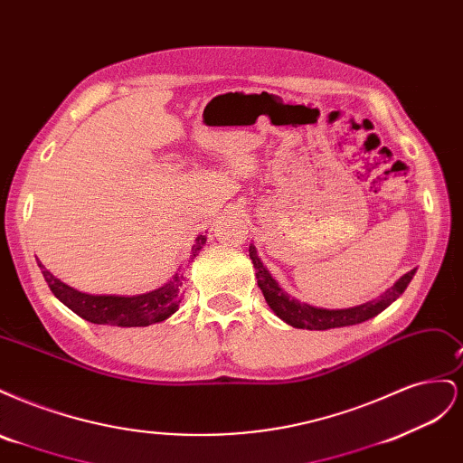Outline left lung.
<instances>
[{
	"label": "left lung",
	"instance_id": "1",
	"mask_svg": "<svg viewBox=\"0 0 463 463\" xmlns=\"http://www.w3.org/2000/svg\"><path fill=\"white\" fill-rule=\"evenodd\" d=\"M249 257L253 260V266L257 270V282L259 288L262 289V296L269 303L270 309L278 318H282L288 322L293 328H305V330H330V328H344V326H354L361 325L378 313H383L388 305L394 303L402 293L408 288L411 282V278L415 276V269L410 270L408 274H403L398 282L388 288L381 296L361 303L355 307H347V309H322V307H313L309 303H303L296 298H291L289 293H286L269 269L262 264V260L257 255V247L250 243L249 245Z\"/></svg>",
	"mask_w": 463,
	"mask_h": 463
}]
</instances>
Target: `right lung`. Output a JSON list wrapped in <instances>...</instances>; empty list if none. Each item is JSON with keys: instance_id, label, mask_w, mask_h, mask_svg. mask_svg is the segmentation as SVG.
<instances>
[{"instance_id": "1", "label": "right lung", "mask_w": 463, "mask_h": 463, "mask_svg": "<svg viewBox=\"0 0 463 463\" xmlns=\"http://www.w3.org/2000/svg\"><path fill=\"white\" fill-rule=\"evenodd\" d=\"M204 243L206 235H197L191 249V257H197ZM38 266L53 296L80 318L94 322V325L121 328L156 325V322L170 318L179 309L181 296H184L185 269H179L172 279L146 293H137V296H94V293H85L67 286L50 270H46V266L40 260Z\"/></svg>"}]
</instances>
